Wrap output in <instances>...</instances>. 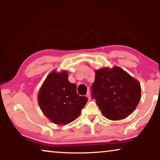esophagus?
<instances>
[{
    "instance_id": "1",
    "label": "esophagus",
    "mask_w": 160,
    "mask_h": 160,
    "mask_svg": "<svg viewBox=\"0 0 160 160\" xmlns=\"http://www.w3.org/2000/svg\"><path fill=\"white\" fill-rule=\"evenodd\" d=\"M87 97L88 98L89 100H91V95H90V93H89V92H87Z\"/></svg>"
}]
</instances>
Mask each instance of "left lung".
<instances>
[{
    "label": "left lung",
    "instance_id": "1",
    "mask_svg": "<svg viewBox=\"0 0 160 160\" xmlns=\"http://www.w3.org/2000/svg\"><path fill=\"white\" fill-rule=\"evenodd\" d=\"M91 89L92 97L104 117L114 121L131 114L141 99L139 82L117 66L96 71Z\"/></svg>",
    "mask_w": 160,
    "mask_h": 160
}]
</instances>
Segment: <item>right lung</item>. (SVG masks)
Instances as JSON below:
<instances>
[{"label": "right lung", "mask_w": 160, "mask_h": 160, "mask_svg": "<svg viewBox=\"0 0 160 160\" xmlns=\"http://www.w3.org/2000/svg\"><path fill=\"white\" fill-rule=\"evenodd\" d=\"M66 71L49 74L38 93L39 106L48 119L57 124L73 122L82 112L88 98L80 96L76 85L68 81Z\"/></svg>", "instance_id": "obj_1"}]
</instances>
